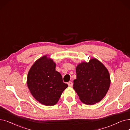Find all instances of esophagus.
Returning a JSON list of instances; mask_svg holds the SVG:
<instances>
[{"label": "esophagus", "mask_w": 130, "mask_h": 130, "mask_svg": "<svg viewBox=\"0 0 130 130\" xmlns=\"http://www.w3.org/2000/svg\"><path fill=\"white\" fill-rule=\"evenodd\" d=\"M68 85H69V87H72L73 86V82H71V81L69 82H68Z\"/></svg>", "instance_id": "esophagus-1"}]
</instances>
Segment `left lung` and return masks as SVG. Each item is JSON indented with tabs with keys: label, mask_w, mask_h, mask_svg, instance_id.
<instances>
[{
	"label": "left lung",
	"mask_w": 130,
	"mask_h": 130,
	"mask_svg": "<svg viewBox=\"0 0 130 130\" xmlns=\"http://www.w3.org/2000/svg\"><path fill=\"white\" fill-rule=\"evenodd\" d=\"M73 89L83 104L92 105L102 100L108 92L110 78L105 66L95 58L83 61L76 67Z\"/></svg>",
	"instance_id": "1"
}]
</instances>
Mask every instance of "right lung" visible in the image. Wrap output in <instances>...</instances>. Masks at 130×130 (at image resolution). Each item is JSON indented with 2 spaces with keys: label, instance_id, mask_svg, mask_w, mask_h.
Wrapping results in <instances>:
<instances>
[{
  "label": "right lung",
  "instance_id": "obj_1",
  "mask_svg": "<svg viewBox=\"0 0 130 130\" xmlns=\"http://www.w3.org/2000/svg\"><path fill=\"white\" fill-rule=\"evenodd\" d=\"M27 85L33 97L40 104L54 106L68 87L63 82L60 73L56 71L53 59L44 55L37 59L30 68Z\"/></svg>",
  "mask_w": 130,
  "mask_h": 130
}]
</instances>
